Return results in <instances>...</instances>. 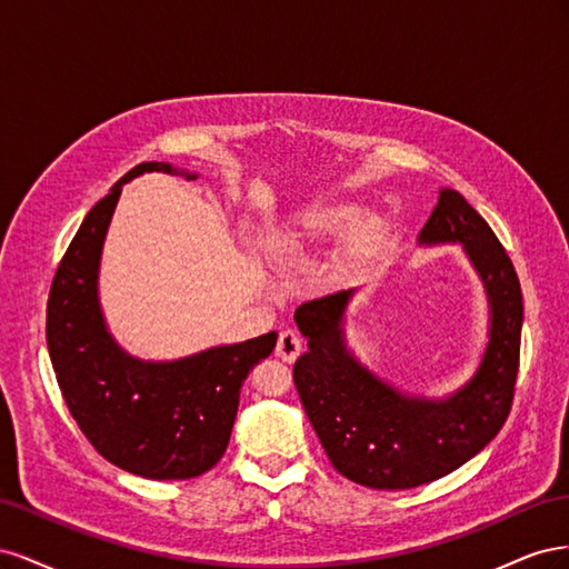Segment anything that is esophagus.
<instances>
[{
  "label": "esophagus",
  "instance_id": "34e87169",
  "mask_svg": "<svg viewBox=\"0 0 569 569\" xmlns=\"http://www.w3.org/2000/svg\"><path fill=\"white\" fill-rule=\"evenodd\" d=\"M301 349H303L301 337L295 330H284L278 337V347H274V353H278L282 360H287V363H295Z\"/></svg>",
  "mask_w": 569,
  "mask_h": 569
}]
</instances>
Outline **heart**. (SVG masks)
I'll use <instances>...</instances> for the list:
<instances>
[{"instance_id":"heart-1","label":"heart","mask_w":569,"mask_h":569,"mask_svg":"<svg viewBox=\"0 0 569 569\" xmlns=\"http://www.w3.org/2000/svg\"><path fill=\"white\" fill-rule=\"evenodd\" d=\"M351 203H318L291 220L266 239V249L278 258H299L320 244L337 242L351 232L353 244H370L382 232L380 218H360Z\"/></svg>"}]
</instances>
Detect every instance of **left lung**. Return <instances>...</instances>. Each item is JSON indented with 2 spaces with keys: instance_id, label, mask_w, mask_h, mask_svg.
<instances>
[{
  "instance_id": "8db88e82",
  "label": "left lung",
  "mask_w": 569,
  "mask_h": 569,
  "mask_svg": "<svg viewBox=\"0 0 569 569\" xmlns=\"http://www.w3.org/2000/svg\"><path fill=\"white\" fill-rule=\"evenodd\" d=\"M462 244L489 301V343L472 380L446 399L393 389L347 349L353 289L297 308L308 351L295 385L335 470L370 489H412L458 470L501 432L520 368L522 289L506 249L456 189H441L418 244Z\"/></svg>"
}]
</instances>
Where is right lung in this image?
<instances>
[{
  "label": "right lung",
  "mask_w": 569,
  "mask_h": 569,
  "mask_svg": "<svg viewBox=\"0 0 569 569\" xmlns=\"http://www.w3.org/2000/svg\"><path fill=\"white\" fill-rule=\"evenodd\" d=\"M170 163L134 166L84 216L66 249L47 301V347L63 401L94 449L120 470L147 479H192L228 449L239 391L268 358L278 332L178 360H140L111 337L99 306V261L120 189Z\"/></svg>",
  "instance_id": "add662e5"
}]
</instances>
